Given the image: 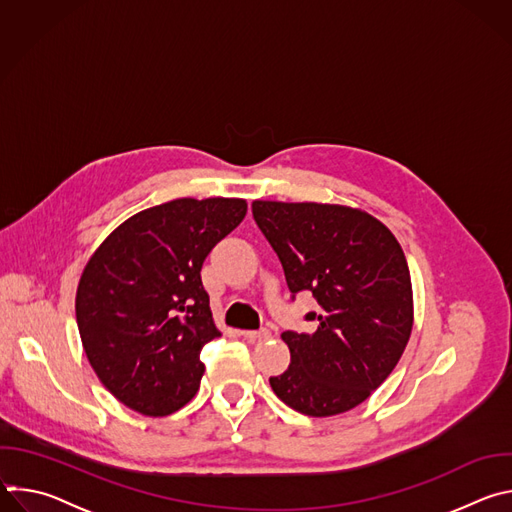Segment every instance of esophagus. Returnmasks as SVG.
<instances>
[{
  "instance_id": "obj_1",
  "label": "esophagus",
  "mask_w": 512,
  "mask_h": 512,
  "mask_svg": "<svg viewBox=\"0 0 512 512\" xmlns=\"http://www.w3.org/2000/svg\"><path fill=\"white\" fill-rule=\"evenodd\" d=\"M241 336L247 340V342H259V340H267L271 336V332L267 328H261V330H243Z\"/></svg>"
}]
</instances>
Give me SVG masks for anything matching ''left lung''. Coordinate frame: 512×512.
Returning a JSON list of instances; mask_svg holds the SVG:
<instances>
[{"label":"left lung","mask_w":512,"mask_h":512,"mask_svg":"<svg viewBox=\"0 0 512 512\" xmlns=\"http://www.w3.org/2000/svg\"><path fill=\"white\" fill-rule=\"evenodd\" d=\"M253 218L277 253L291 300L318 302L312 334L285 330L291 362L273 393L310 417L344 413L395 369L413 326L411 277L401 245L371 214L316 202L255 200Z\"/></svg>","instance_id":"8db88e82"}]
</instances>
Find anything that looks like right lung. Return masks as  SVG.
<instances>
[{"instance_id": "right-lung-1", "label": "right lung", "mask_w": 512, "mask_h": 512, "mask_svg": "<svg viewBox=\"0 0 512 512\" xmlns=\"http://www.w3.org/2000/svg\"><path fill=\"white\" fill-rule=\"evenodd\" d=\"M245 212L241 198H176L127 218L89 259L77 289L81 340L129 409L164 417L196 395L200 350L221 336L200 269Z\"/></svg>"}]
</instances>
